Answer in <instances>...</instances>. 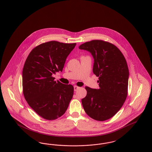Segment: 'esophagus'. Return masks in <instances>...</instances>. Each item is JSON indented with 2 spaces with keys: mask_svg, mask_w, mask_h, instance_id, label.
Instances as JSON below:
<instances>
[{
  "mask_svg": "<svg viewBox=\"0 0 152 152\" xmlns=\"http://www.w3.org/2000/svg\"><path fill=\"white\" fill-rule=\"evenodd\" d=\"M79 88H80V87L77 86H76V85L74 86V91H77L79 89Z\"/></svg>",
  "mask_w": 152,
  "mask_h": 152,
  "instance_id": "obj_1",
  "label": "esophagus"
}]
</instances>
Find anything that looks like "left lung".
I'll list each match as a JSON object with an SVG mask.
<instances>
[{"label":"left lung","mask_w":152,"mask_h":152,"mask_svg":"<svg viewBox=\"0 0 152 152\" xmlns=\"http://www.w3.org/2000/svg\"><path fill=\"white\" fill-rule=\"evenodd\" d=\"M91 53L93 72L98 77L99 89L85 86L87 94L81 99L88 115L104 121L115 115L127 96L129 71L126 60L115 45L102 40H93L79 47Z\"/></svg>","instance_id":"1"}]
</instances>
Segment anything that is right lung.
Listing matches in <instances>:
<instances>
[{
	"label": "right lung",
	"mask_w": 152,
	"mask_h": 152,
	"mask_svg": "<svg viewBox=\"0 0 152 152\" xmlns=\"http://www.w3.org/2000/svg\"><path fill=\"white\" fill-rule=\"evenodd\" d=\"M76 43L50 41L31 50L23 70L25 98L43 118L54 120L66 111L73 95V86L54 81L52 76L61 72L67 56Z\"/></svg>",
	"instance_id": "right-lung-1"
}]
</instances>
